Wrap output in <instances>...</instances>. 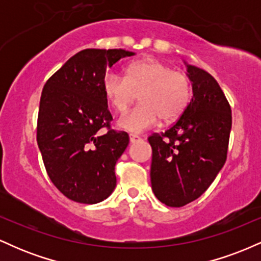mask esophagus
I'll return each mask as SVG.
<instances>
[{
	"instance_id": "34e87169",
	"label": "esophagus",
	"mask_w": 261,
	"mask_h": 261,
	"mask_svg": "<svg viewBox=\"0 0 261 261\" xmlns=\"http://www.w3.org/2000/svg\"><path fill=\"white\" fill-rule=\"evenodd\" d=\"M141 137L139 136V135H135V134H130V142L131 143H135L137 142V141H140Z\"/></svg>"
}]
</instances>
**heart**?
<instances>
[{
    "label": "heart",
    "instance_id": "heart-1",
    "mask_svg": "<svg viewBox=\"0 0 261 261\" xmlns=\"http://www.w3.org/2000/svg\"><path fill=\"white\" fill-rule=\"evenodd\" d=\"M104 97L118 114H124L139 95L141 103L124 115L119 125L131 133H142L162 119L173 122L187 110L193 86L187 73L153 58L131 62L125 68V79L106 73L101 83Z\"/></svg>",
    "mask_w": 261,
    "mask_h": 261
}]
</instances>
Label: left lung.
I'll use <instances>...</instances> for the list:
<instances>
[{"label":"left lung","mask_w":261,"mask_h":261,"mask_svg":"<svg viewBox=\"0 0 261 261\" xmlns=\"http://www.w3.org/2000/svg\"><path fill=\"white\" fill-rule=\"evenodd\" d=\"M193 98L168 130L152 134L151 184L155 197L181 207L207 190L227 160L232 112L211 74L188 65Z\"/></svg>","instance_id":"1"}]
</instances>
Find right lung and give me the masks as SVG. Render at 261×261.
<instances>
[{"label": "right lung", "mask_w": 261, "mask_h": 261, "mask_svg": "<svg viewBox=\"0 0 261 261\" xmlns=\"http://www.w3.org/2000/svg\"><path fill=\"white\" fill-rule=\"evenodd\" d=\"M133 55L122 49L82 50L46 81L41 92L39 149L50 180L74 202L103 201L116 185L114 169L128 135L110 126L113 116L101 83L107 67Z\"/></svg>", "instance_id": "add662e5"}]
</instances>
